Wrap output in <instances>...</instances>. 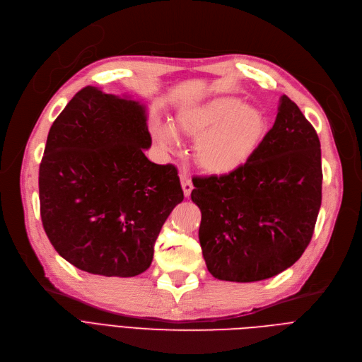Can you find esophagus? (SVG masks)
I'll list each match as a JSON object with an SVG mask.
<instances>
[{"instance_id": "1", "label": "esophagus", "mask_w": 362, "mask_h": 362, "mask_svg": "<svg viewBox=\"0 0 362 362\" xmlns=\"http://www.w3.org/2000/svg\"><path fill=\"white\" fill-rule=\"evenodd\" d=\"M180 183H182V189H183V194L186 198L191 197V192L194 189V185H192V180L191 177H189L186 173H182L180 175Z\"/></svg>"}]
</instances>
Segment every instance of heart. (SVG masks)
Masks as SVG:
<instances>
[{"label":"heart","mask_w":362,"mask_h":362,"mask_svg":"<svg viewBox=\"0 0 362 362\" xmlns=\"http://www.w3.org/2000/svg\"><path fill=\"white\" fill-rule=\"evenodd\" d=\"M175 122L186 136L198 139L197 164L211 176H229L242 168L254 157L267 132L264 112L233 97L186 105L176 112ZM152 136L165 151L179 142L170 124H156Z\"/></svg>","instance_id":"obj_1"}]
</instances>
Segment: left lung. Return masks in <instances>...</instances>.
<instances>
[{
  "mask_svg": "<svg viewBox=\"0 0 362 362\" xmlns=\"http://www.w3.org/2000/svg\"><path fill=\"white\" fill-rule=\"evenodd\" d=\"M199 243L216 279L250 283L293 265L321 205V149L313 124L283 95L254 157L229 176L195 177Z\"/></svg>",
  "mask_w": 362,
  "mask_h": 362,
  "instance_id": "8db88e82",
  "label": "left lung"
}]
</instances>
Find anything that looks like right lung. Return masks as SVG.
<instances>
[{"mask_svg":"<svg viewBox=\"0 0 362 362\" xmlns=\"http://www.w3.org/2000/svg\"><path fill=\"white\" fill-rule=\"evenodd\" d=\"M145 105L81 89L52 123L40 165L44 230L79 270L107 277L144 273L183 191L173 164L151 163Z\"/></svg>","mask_w":362,"mask_h":362,"instance_id":"right-lung-1","label":"right lung"}]
</instances>
